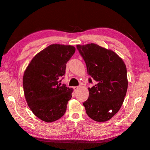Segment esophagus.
I'll return each mask as SVG.
<instances>
[{
    "label": "esophagus",
    "instance_id": "34e87169",
    "mask_svg": "<svg viewBox=\"0 0 150 150\" xmlns=\"http://www.w3.org/2000/svg\"><path fill=\"white\" fill-rule=\"evenodd\" d=\"M79 88V86H74V87L73 88V89H74V91H76Z\"/></svg>",
    "mask_w": 150,
    "mask_h": 150
}]
</instances>
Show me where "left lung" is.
I'll return each instance as SVG.
<instances>
[{"label":"left lung","instance_id":"obj_1","mask_svg":"<svg viewBox=\"0 0 150 150\" xmlns=\"http://www.w3.org/2000/svg\"><path fill=\"white\" fill-rule=\"evenodd\" d=\"M89 75V98L83 105L93 120L104 122L120 110L128 89L127 71L125 62L111 50L95 44L77 45Z\"/></svg>","mask_w":150,"mask_h":150}]
</instances>
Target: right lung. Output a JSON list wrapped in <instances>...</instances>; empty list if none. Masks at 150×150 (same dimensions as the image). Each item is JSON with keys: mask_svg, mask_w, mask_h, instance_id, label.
Segmentation results:
<instances>
[{"mask_svg": "<svg viewBox=\"0 0 150 150\" xmlns=\"http://www.w3.org/2000/svg\"><path fill=\"white\" fill-rule=\"evenodd\" d=\"M74 47L52 44L35 55L24 72L23 87L30 110L41 120L55 121L64 115L72 89L61 85Z\"/></svg>", "mask_w": 150, "mask_h": 150, "instance_id": "obj_1", "label": "right lung"}]
</instances>
